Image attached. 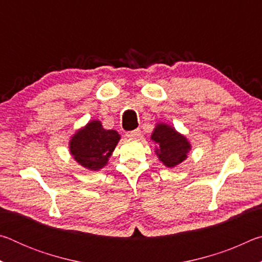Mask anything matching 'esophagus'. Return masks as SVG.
I'll use <instances>...</instances> for the list:
<instances>
[{"mask_svg":"<svg viewBox=\"0 0 262 262\" xmlns=\"http://www.w3.org/2000/svg\"><path fill=\"white\" fill-rule=\"evenodd\" d=\"M140 135H141V130L140 129H135V130H132V132H127L126 133V137H127V139H130V140L139 139Z\"/></svg>","mask_w":262,"mask_h":262,"instance_id":"obj_1","label":"esophagus"}]
</instances>
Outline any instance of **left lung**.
Here are the masks:
<instances>
[{"label":"left lung","instance_id":"left-lung-1","mask_svg":"<svg viewBox=\"0 0 262 262\" xmlns=\"http://www.w3.org/2000/svg\"><path fill=\"white\" fill-rule=\"evenodd\" d=\"M150 140L157 144L155 154L164 166L173 168L186 161L192 150L187 137L165 122H157Z\"/></svg>","mask_w":262,"mask_h":262}]
</instances>
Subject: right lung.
<instances>
[{
	"mask_svg": "<svg viewBox=\"0 0 262 262\" xmlns=\"http://www.w3.org/2000/svg\"><path fill=\"white\" fill-rule=\"evenodd\" d=\"M121 136L114 129H105L98 119L89 121L74 133L68 148L73 158L89 171H99L107 165Z\"/></svg>",
	"mask_w": 262,
	"mask_h": 262,
	"instance_id": "1",
	"label": "right lung"
}]
</instances>
